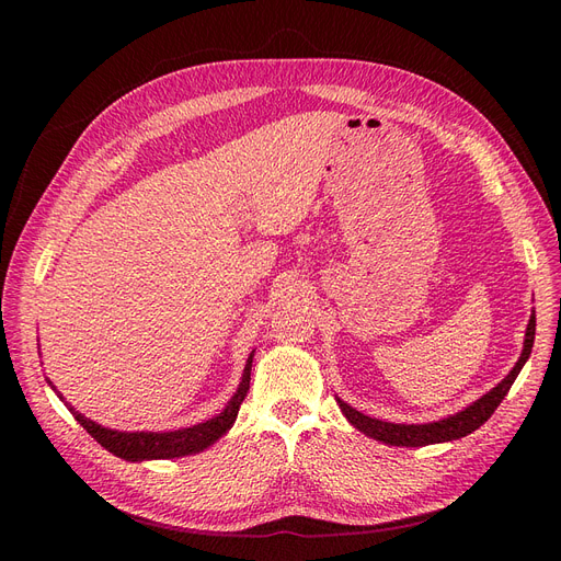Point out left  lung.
I'll return each instance as SVG.
<instances>
[{
  "label": "left lung",
  "instance_id": "left-lung-1",
  "mask_svg": "<svg viewBox=\"0 0 561 561\" xmlns=\"http://www.w3.org/2000/svg\"><path fill=\"white\" fill-rule=\"evenodd\" d=\"M535 332H537V316H529L527 322V332H525V345H523V355L516 362L514 370L500 381V385L489 391L486 396H482L478 402H473L470 407H466L459 414L444 419L438 423H427V425H398V423H385L379 419H370L364 416L362 411L352 409L350 404H345L343 400H336L341 411L345 414V419L355 425L359 432H364L366 436L381 440V444L389 446H400V448H421V446H432V444H444V440H455L461 438L470 432H476L480 425H484L493 411L497 409V404L505 400L507 391L512 389L514 379L518 377L520 368L525 366L529 352H533L535 345Z\"/></svg>",
  "mask_w": 561,
  "mask_h": 561
}]
</instances>
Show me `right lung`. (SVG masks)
<instances>
[{"instance_id": "1", "label": "right lung", "mask_w": 561, "mask_h": 561, "mask_svg": "<svg viewBox=\"0 0 561 561\" xmlns=\"http://www.w3.org/2000/svg\"><path fill=\"white\" fill-rule=\"evenodd\" d=\"M252 357L254 355L248 357L241 387H239V391L233 393V398L229 400L225 411H220V414L211 421L186 427V430H174V432H117V430L102 427V425L93 423L91 419L81 416L79 411H75L72 407H70V411L75 414L77 423L88 434H91L100 446H104L115 457H123L127 461L186 457V455L199 453L204 448H209L211 444H216V440L233 425L236 416H239V409H241V404H243V400L250 391ZM58 398H61V393H58Z\"/></svg>"}]
</instances>
